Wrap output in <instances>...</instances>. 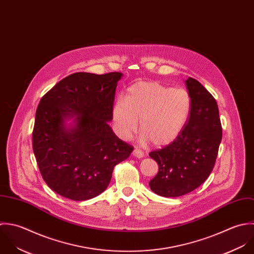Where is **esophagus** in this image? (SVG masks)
I'll list each match as a JSON object with an SVG mask.
<instances>
[{"instance_id":"34e87169","label":"esophagus","mask_w":254,"mask_h":254,"mask_svg":"<svg viewBox=\"0 0 254 254\" xmlns=\"http://www.w3.org/2000/svg\"><path fill=\"white\" fill-rule=\"evenodd\" d=\"M132 155L137 158V159H142L144 157V153L141 151V150H138V149H135L132 153Z\"/></svg>"}]
</instances>
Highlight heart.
I'll return each instance as SVG.
<instances>
[{"instance_id":"b5f03b06","label":"heart","mask_w":254,"mask_h":254,"mask_svg":"<svg viewBox=\"0 0 254 254\" xmlns=\"http://www.w3.org/2000/svg\"><path fill=\"white\" fill-rule=\"evenodd\" d=\"M189 112L190 97L185 89L140 82L128 88L124 100L115 102L112 116L122 139L129 140L134 135L140 118V142L167 146L179 136Z\"/></svg>"}]
</instances>
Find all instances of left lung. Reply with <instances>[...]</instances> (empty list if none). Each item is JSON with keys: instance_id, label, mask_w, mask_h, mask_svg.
<instances>
[{"instance_id": "1", "label": "left lung", "mask_w": 254, "mask_h": 254, "mask_svg": "<svg viewBox=\"0 0 254 254\" xmlns=\"http://www.w3.org/2000/svg\"><path fill=\"white\" fill-rule=\"evenodd\" d=\"M185 85L190 97L186 125L169 146L150 153L159 172L149 185L164 197L182 196L199 187L214 169L222 141L216 99L195 79L189 77Z\"/></svg>"}]
</instances>
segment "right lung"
Instances as JSON below:
<instances>
[{
  "label": "right lung",
  "instance_id": "add662e5",
  "mask_svg": "<svg viewBox=\"0 0 254 254\" xmlns=\"http://www.w3.org/2000/svg\"><path fill=\"white\" fill-rule=\"evenodd\" d=\"M122 76L75 73L41 98L32 148L44 181L59 195L74 201L96 197L107 188L114 167L133 152L108 124Z\"/></svg>",
  "mask_w": 254,
  "mask_h": 254
}]
</instances>
